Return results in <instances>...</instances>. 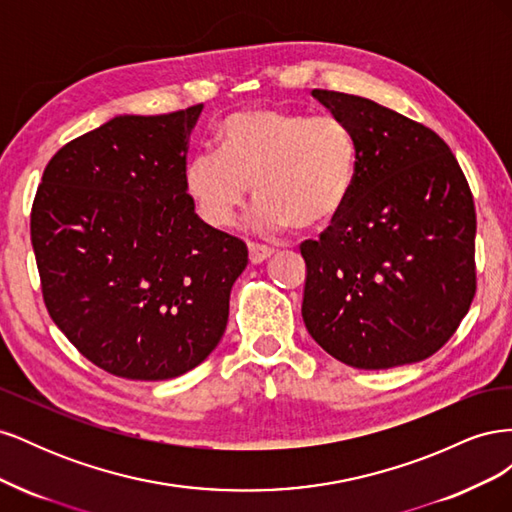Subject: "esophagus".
Listing matches in <instances>:
<instances>
[{
    "mask_svg": "<svg viewBox=\"0 0 512 512\" xmlns=\"http://www.w3.org/2000/svg\"><path fill=\"white\" fill-rule=\"evenodd\" d=\"M247 250H250V262H252V265H260V262H265L273 254L271 247L260 245V243H250V245H247Z\"/></svg>",
    "mask_w": 512,
    "mask_h": 512,
    "instance_id": "esophagus-1",
    "label": "esophagus"
}]
</instances>
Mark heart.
I'll use <instances>...</instances> for the list:
<instances>
[{"mask_svg":"<svg viewBox=\"0 0 512 512\" xmlns=\"http://www.w3.org/2000/svg\"><path fill=\"white\" fill-rule=\"evenodd\" d=\"M215 138L218 151L194 153L183 173L207 224H235L252 183L254 224L267 232L322 230L348 207L361 149L344 119L254 106L228 115Z\"/></svg>","mask_w":512,"mask_h":512,"instance_id":"b5f03b06","label":"heart"}]
</instances>
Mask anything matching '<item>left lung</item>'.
Here are the masks:
<instances>
[{
    "mask_svg": "<svg viewBox=\"0 0 512 512\" xmlns=\"http://www.w3.org/2000/svg\"><path fill=\"white\" fill-rule=\"evenodd\" d=\"M359 141V175L344 213L303 241V322L356 369L418 363L438 352L476 292V211L442 138L374 100L314 89Z\"/></svg>",
    "mask_w": 512,
    "mask_h": 512,
    "instance_id": "obj_1",
    "label": "left lung"
}]
</instances>
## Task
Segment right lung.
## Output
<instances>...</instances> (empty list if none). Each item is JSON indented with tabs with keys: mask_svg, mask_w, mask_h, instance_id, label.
Masks as SVG:
<instances>
[{
	"mask_svg": "<svg viewBox=\"0 0 512 512\" xmlns=\"http://www.w3.org/2000/svg\"><path fill=\"white\" fill-rule=\"evenodd\" d=\"M203 104L119 115L61 147L32 207L44 305L108 374L168 380L220 344L241 239L205 224L185 192V153Z\"/></svg>",
	"mask_w": 512,
	"mask_h": 512,
	"instance_id": "1",
	"label": "right lung"
}]
</instances>
